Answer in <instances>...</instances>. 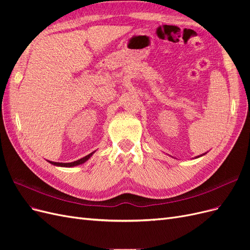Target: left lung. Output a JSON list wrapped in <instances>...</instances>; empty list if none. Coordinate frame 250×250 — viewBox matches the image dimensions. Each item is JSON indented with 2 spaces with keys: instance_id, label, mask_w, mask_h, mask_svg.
Segmentation results:
<instances>
[{
  "instance_id": "left-lung-1",
  "label": "left lung",
  "mask_w": 250,
  "mask_h": 250,
  "mask_svg": "<svg viewBox=\"0 0 250 250\" xmlns=\"http://www.w3.org/2000/svg\"><path fill=\"white\" fill-rule=\"evenodd\" d=\"M197 157H199V156H197Z\"/></svg>"
}]
</instances>
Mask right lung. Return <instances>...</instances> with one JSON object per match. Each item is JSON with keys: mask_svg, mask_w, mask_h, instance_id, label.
<instances>
[{"mask_svg": "<svg viewBox=\"0 0 250 250\" xmlns=\"http://www.w3.org/2000/svg\"><path fill=\"white\" fill-rule=\"evenodd\" d=\"M94 152H92V153H89L88 155H86V156H84V157H82V158H80V160H78V161H75V162H72V163H55V162H50L49 161V163L50 164H52V165H55V166H59V167H74V166H78V165H81V164H83V163H85L88 158L92 156V154H93Z\"/></svg>", "mask_w": 250, "mask_h": 250, "instance_id": "1", "label": "right lung"}]
</instances>
